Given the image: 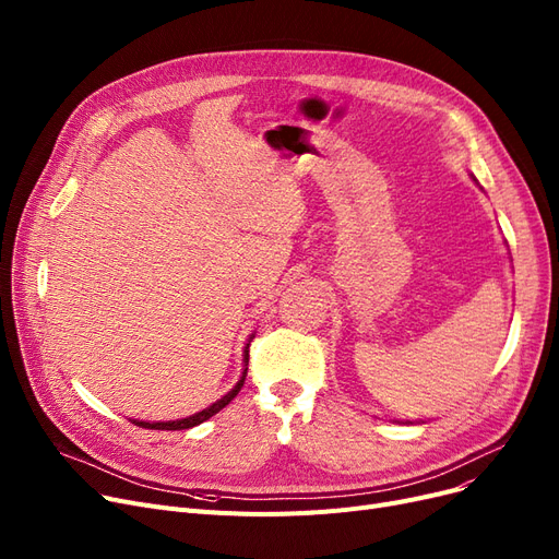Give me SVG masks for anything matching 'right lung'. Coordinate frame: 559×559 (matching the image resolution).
I'll return each mask as SVG.
<instances>
[{"label": "right lung", "mask_w": 559, "mask_h": 559, "mask_svg": "<svg viewBox=\"0 0 559 559\" xmlns=\"http://www.w3.org/2000/svg\"><path fill=\"white\" fill-rule=\"evenodd\" d=\"M251 337H255V333L251 335ZM251 343V340H249ZM245 358V370H241V377H239V381L230 388V391L222 397V400H216L214 404H210L207 408H203V411H199V414H193V416H187V418H180V420H166V423H148V420H132L136 427H145V429H171V431H176V429H189V427H197V425H201V423H205V420H210L214 414H219V411L239 393V388L245 385V379H247V366H249V345L245 347V354H241Z\"/></svg>", "instance_id": "obj_1"}]
</instances>
